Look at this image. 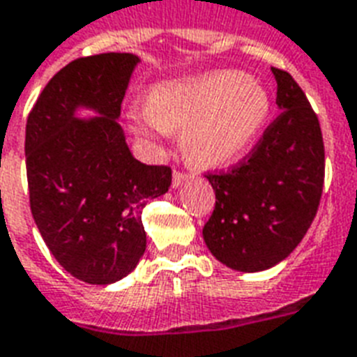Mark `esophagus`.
Segmentation results:
<instances>
[{
	"label": "esophagus",
	"mask_w": 357,
	"mask_h": 357,
	"mask_svg": "<svg viewBox=\"0 0 357 357\" xmlns=\"http://www.w3.org/2000/svg\"><path fill=\"white\" fill-rule=\"evenodd\" d=\"M188 178H190V175H188V173H182V171H175V173H173V188H178L181 184H184Z\"/></svg>",
	"instance_id": "34e87169"
}]
</instances>
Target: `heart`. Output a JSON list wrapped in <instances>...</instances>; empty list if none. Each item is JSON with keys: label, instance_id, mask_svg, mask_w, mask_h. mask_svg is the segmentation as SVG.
Returning a JSON list of instances; mask_svg holds the SVG:
<instances>
[{"label": "heart", "instance_id": "obj_1", "mask_svg": "<svg viewBox=\"0 0 357 357\" xmlns=\"http://www.w3.org/2000/svg\"><path fill=\"white\" fill-rule=\"evenodd\" d=\"M270 95L238 70H212L154 85L149 106L132 107L130 128L143 139L182 130V149L199 165H223L255 143L270 115Z\"/></svg>", "mask_w": 357, "mask_h": 357}]
</instances>
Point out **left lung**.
Here are the masks:
<instances>
[{
    "instance_id": "8db88e82",
    "label": "left lung",
    "mask_w": 357,
    "mask_h": 357,
    "mask_svg": "<svg viewBox=\"0 0 357 357\" xmlns=\"http://www.w3.org/2000/svg\"><path fill=\"white\" fill-rule=\"evenodd\" d=\"M281 109L253 151L223 173H206L216 206L203 238L236 272H262L291 255L311 227L324 186L317 113L291 74L272 66Z\"/></svg>"
}]
</instances>
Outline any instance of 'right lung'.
<instances>
[{
    "label": "right lung",
    "instance_id": "add662e5",
    "mask_svg": "<svg viewBox=\"0 0 357 357\" xmlns=\"http://www.w3.org/2000/svg\"><path fill=\"white\" fill-rule=\"evenodd\" d=\"M139 57L98 54L61 68L26 124L33 220L55 261L79 281L126 278L145 253L141 210L171 186V167L141 164L117 123ZM79 107L98 118L79 119Z\"/></svg>",
    "mask_w": 357,
    "mask_h": 357
}]
</instances>
